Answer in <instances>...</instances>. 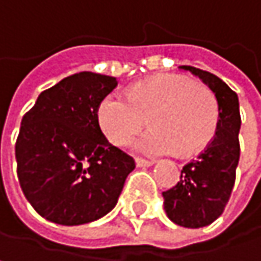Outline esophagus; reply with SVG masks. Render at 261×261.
<instances>
[{
	"label": "esophagus",
	"mask_w": 261,
	"mask_h": 261,
	"mask_svg": "<svg viewBox=\"0 0 261 261\" xmlns=\"http://www.w3.org/2000/svg\"><path fill=\"white\" fill-rule=\"evenodd\" d=\"M135 165H137L138 168H149V166H152V165H153V161L143 160V158H137V160H135Z\"/></svg>",
	"instance_id": "1"
}]
</instances>
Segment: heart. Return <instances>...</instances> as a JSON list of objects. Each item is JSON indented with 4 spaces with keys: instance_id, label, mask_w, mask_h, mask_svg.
I'll use <instances>...</instances> for the list:
<instances>
[{
    "instance_id": "heart-1",
    "label": "heart",
    "mask_w": 261,
    "mask_h": 261,
    "mask_svg": "<svg viewBox=\"0 0 261 261\" xmlns=\"http://www.w3.org/2000/svg\"><path fill=\"white\" fill-rule=\"evenodd\" d=\"M149 113L152 129L134 144L146 155L194 153L207 146L218 121L217 100L209 87L181 75L155 76L134 86L127 96L106 95L96 118L105 137L123 147L143 129V117Z\"/></svg>"
}]
</instances>
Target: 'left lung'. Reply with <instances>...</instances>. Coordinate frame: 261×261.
I'll return each instance as SVG.
<instances>
[{"mask_svg":"<svg viewBox=\"0 0 261 261\" xmlns=\"http://www.w3.org/2000/svg\"><path fill=\"white\" fill-rule=\"evenodd\" d=\"M198 76L215 95L218 105L217 130L197 160L183 168L180 181L163 192L165 211L171 221L183 227H203L215 221L229 201L240 158L239 96L223 80L211 72L180 66Z\"/></svg>","mask_w":261,"mask_h":261,"instance_id":"obj_1","label":"left lung"}]
</instances>
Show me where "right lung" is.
I'll list each match as a JSON object with an SVG mask.
<instances>
[{"instance_id": "add662e5", "label": "right lung", "mask_w": 261, "mask_h": 261, "mask_svg": "<svg viewBox=\"0 0 261 261\" xmlns=\"http://www.w3.org/2000/svg\"><path fill=\"white\" fill-rule=\"evenodd\" d=\"M118 81L93 72L70 75L40 93L21 120L15 144L18 180L27 201L46 220L78 226L111 212L132 156L103 135L96 109Z\"/></svg>"}]
</instances>
